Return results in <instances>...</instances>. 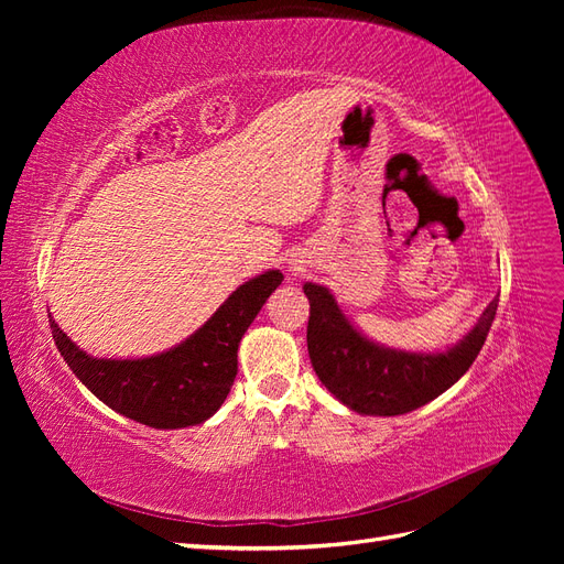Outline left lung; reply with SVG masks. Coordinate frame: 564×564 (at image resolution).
Instances as JSON below:
<instances>
[{
  "label": "left lung",
  "mask_w": 564,
  "mask_h": 564,
  "mask_svg": "<svg viewBox=\"0 0 564 564\" xmlns=\"http://www.w3.org/2000/svg\"><path fill=\"white\" fill-rule=\"evenodd\" d=\"M311 301L308 352L332 395L367 416H398L429 404L452 388L482 350L497 315L494 299L475 327L442 352H406L373 344L340 313L327 286L305 282Z\"/></svg>",
  "instance_id": "8db88e82"
}]
</instances>
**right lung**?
<instances>
[{
	"label": "right lung",
	"instance_id": "obj_1",
	"mask_svg": "<svg viewBox=\"0 0 564 564\" xmlns=\"http://www.w3.org/2000/svg\"><path fill=\"white\" fill-rule=\"evenodd\" d=\"M282 280L280 270H268L240 284L183 344L141 360L91 357L51 315L48 324L63 360L100 402L150 429H187L214 416L226 402L237 377L240 340Z\"/></svg>",
	"mask_w": 564,
	"mask_h": 564
}]
</instances>
